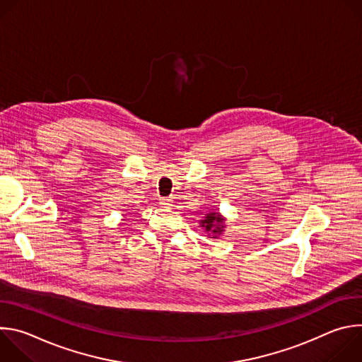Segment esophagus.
<instances>
[{
  "mask_svg": "<svg viewBox=\"0 0 362 362\" xmlns=\"http://www.w3.org/2000/svg\"><path fill=\"white\" fill-rule=\"evenodd\" d=\"M160 204H163V206H170V204H172V200H170L169 197H162V199H160Z\"/></svg>",
  "mask_w": 362,
  "mask_h": 362,
  "instance_id": "34e87169",
  "label": "esophagus"
}]
</instances>
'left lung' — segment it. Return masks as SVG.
Returning <instances> with one entry per match:
<instances>
[{
	"mask_svg": "<svg viewBox=\"0 0 362 362\" xmlns=\"http://www.w3.org/2000/svg\"><path fill=\"white\" fill-rule=\"evenodd\" d=\"M223 219L218 214H208V216H204V221H202V226L214 233H221L222 232V223Z\"/></svg>",
	"mask_w": 362,
	"mask_h": 362,
	"instance_id": "1",
	"label": "left lung"
}]
</instances>
